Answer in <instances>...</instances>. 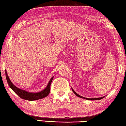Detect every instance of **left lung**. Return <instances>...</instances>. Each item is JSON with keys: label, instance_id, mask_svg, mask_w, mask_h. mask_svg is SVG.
Returning <instances> with one entry per match:
<instances>
[{"label": "left lung", "instance_id": "obj_1", "mask_svg": "<svg viewBox=\"0 0 126 126\" xmlns=\"http://www.w3.org/2000/svg\"><path fill=\"white\" fill-rule=\"evenodd\" d=\"M72 91H73V92L76 95V96H78V97H80V98H83V99H87V100H100V99H103V98H104V97L105 96H103V97H101V98H84V97H83V96H80V95H79V94H78L77 93H76L75 92V91L74 90H73L72 88Z\"/></svg>", "mask_w": 126, "mask_h": 126}]
</instances>
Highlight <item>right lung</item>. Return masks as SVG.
I'll list each match as a JSON object with an SVG mask.
<instances>
[{
	"instance_id": "add662e5",
	"label": "right lung",
	"mask_w": 126,
	"mask_h": 126,
	"mask_svg": "<svg viewBox=\"0 0 126 126\" xmlns=\"http://www.w3.org/2000/svg\"><path fill=\"white\" fill-rule=\"evenodd\" d=\"M5 75L7 82L9 85V87L11 88V89L16 94L20 97L21 98L25 100H30V101H33L38 100V99H41L42 98H44L45 97L48 95L49 94L50 91V85L52 80L53 79V77H52L50 81L49 82L48 85H47V87L44 90H43L41 92H37V93H30L27 92L24 90L18 88L17 87L13 84V83L11 82L10 78H9L8 73H7L6 71H5Z\"/></svg>"
}]
</instances>
